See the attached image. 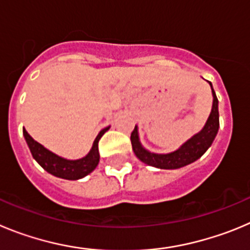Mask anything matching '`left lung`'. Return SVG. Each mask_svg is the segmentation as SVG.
<instances>
[{
	"label": "left lung",
	"instance_id": "8db88e82",
	"mask_svg": "<svg viewBox=\"0 0 250 250\" xmlns=\"http://www.w3.org/2000/svg\"><path fill=\"white\" fill-rule=\"evenodd\" d=\"M209 84H210L213 93V105L206 125L199 133L194 134L192 138L188 139L181 148L174 152L167 153V154H158V153H152L147 150L146 148H143L139 142L138 128L137 125L134 127L133 132L130 133V142H132V149L139 161L148 166H152V167L161 168V169H177V168L184 167L187 164L193 163L203 156L206 150L212 146L218 133V128H219L218 98L215 96L212 83L209 82Z\"/></svg>",
	"mask_w": 250,
	"mask_h": 250
}]
</instances>
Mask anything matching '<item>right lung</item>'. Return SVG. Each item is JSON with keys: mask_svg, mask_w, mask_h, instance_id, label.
Returning <instances> with one entry per match:
<instances>
[{"mask_svg": "<svg viewBox=\"0 0 250 250\" xmlns=\"http://www.w3.org/2000/svg\"><path fill=\"white\" fill-rule=\"evenodd\" d=\"M109 129V127H105L101 130L98 136L96 137L92 146V149L86 157H83L81 159H76V161H71V159H64L62 157L57 156L43 146L40 145L38 142H36L30 134L27 133V130L23 128V136L26 139L28 148H30L32 157L36 159L40 166L51 173L55 177L63 179H69V181H76V179H81L83 177H86L87 174L94 170V168L98 166L100 162V152H98V142H100L101 137Z\"/></svg>", "mask_w": 250, "mask_h": 250, "instance_id": "add662e5", "label": "right lung"}]
</instances>
